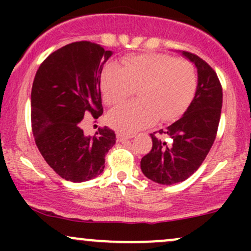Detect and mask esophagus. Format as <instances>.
I'll list each match as a JSON object with an SVG mask.
<instances>
[{"label": "esophagus", "mask_w": 251, "mask_h": 251, "mask_svg": "<svg viewBox=\"0 0 251 251\" xmlns=\"http://www.w3.org/2000/svg\"><path fill=\"white\" fill-rule=\"evenodd\" d=\"M132 137H133L132 134H126V133H123V132H117L118 142H126V140H128L129 138Z\"/></svg>", "instance_id": "obj_1"}]
</instances>
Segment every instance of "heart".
<instances>
[{
  "instance_id": "obj_1",
  "label": "heart",
  "mask_w": 251,
  "mask_h": 251,
  "mask_svg": "<svg viewBox=\"0 0 251 251\" xmlns=\"http://www.w3.org/2000/svg\"><path fill=\"white\" fill-rule=\"evenodd\" d=\"M101 91L107 105L129 101L108 113L109 125L132 133L149 126L155 118L166 122L180 116L194 99L197 74L191 62L168 54H139L123 60V68L109 63L101 74Z\"/></svg>"
}]
</instances>
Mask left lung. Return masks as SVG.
<instances>
[{
  "mask_svg": "<svg viewBox=\"0 0 251 251\" xmlns=\"http://www.w3.org/2000/svg\"><path fill=\"white\" fill-rule=\"evenodd\" d=\"M181 54L197 67L195 98L180 119L159 131L171 142L157 138L155 132L150 134L152 149L140 162L143 174L163 185L180 183L197 171L215 142L221 119L223 92L216 72L196 54Z\"/></svg>",
  "mask_w": 251,
  "mask_h": 251,
  "instance_id": "left-lung-1",
  "label": "left lung"
}]
</instances>
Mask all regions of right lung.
Instances as JSON below:
<instances>
[{
    "mask_svg": "<svg viewBox=\"0 0 251 251\" xmlns=\"http://www.w3.org/2000/svg\"><path fill=\"white\" fill-rule=\"evenodd\" d=\"M111 50L94 42L63 46L40 65L31 87V129L40 153L60 177L93 179L105 169L116 133L99 127L86 135L82 119L102 114L100 77Z\"/></svg>",
    "mask_w": 251,
    "mask_h": 251,
    "instance_id": "1",
    "label": "right lung"
}]
</instances>
